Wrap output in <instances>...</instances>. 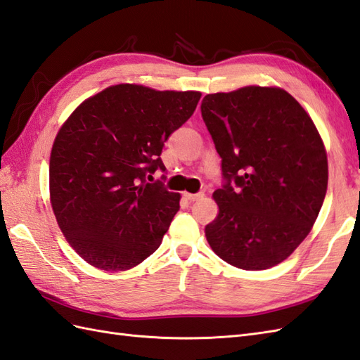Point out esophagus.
Segmentation results:
<instances>
[{"instance_id": "obj_1", "label": "esophagus", "mask_w": 360, "mask_h": 360, "mask_svg": "<svg viewBox=\"0 0 360 360\" xmlns=\"http://www.w3.org/2000/svg\"><path fill=\"white\" fill-rule=\"evenodd\" d=\"M182 196L186 198V199H188L190 202H195V200H198V199H202V198H204V195H202V193H196V195H193V193H184Z\"/></svg>"}]
</instances>
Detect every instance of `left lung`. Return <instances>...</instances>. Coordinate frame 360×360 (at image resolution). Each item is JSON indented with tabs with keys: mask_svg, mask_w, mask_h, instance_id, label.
<instances>
[{
	"mask_svg": "<svg viewBox=\"0 0 360 360\" xmlns=\"http://www.w3.org/2000/svg\"><path fill=\"white\" fill-rule=\"evenodd\" d=\"M200 112L227 184L205 238L222 261L266 270L311 231L328 186V160L311 116L281 87L210 94ZM237 187H231V181Z\"/></svg>",
	"mask_w": 360,
	"mask_h": 360,
	"instance_id": "obj_1",
	"label": "left lung"
}]
</instances>
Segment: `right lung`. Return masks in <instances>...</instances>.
<instances>
[{
	"mask_svg": "<svg viewBox=\"0 0 360 360\" xmlns=\"http://www.w3.org/2000/svg\"><path fill=\"white\" fill-rule=\"evenodd\" d=\"M200 91L116 84L82 101L64 121L49 164L50 204L65 240L99 270L125 271L161 245L181 195L146 176Z\"/></svg>",
	"mask_w": 360,
	"mask_h": 360,
	"instance_id": "obj_1",
	"label": "right lung"
}]
</instances>
